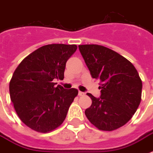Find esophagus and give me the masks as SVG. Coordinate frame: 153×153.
I'll list each match as a JSON object with an SVG mask.
<instances>
[{
  "label": "esophagus",
  "instance_id": "34e87169",
  "mask_svg": "<svg viewBox=\"0 0 153 153\" xmlns=\"http://www.w3.org/2000/svg\"><path fill=\"white\" fill-rule=\"evenodd\" d=\"M79 96H83V95H85V93H84V92H82V91H79Z\"/></svg>",
  "mask_w": 153,
  "mask_h": 153
}]
</instances>
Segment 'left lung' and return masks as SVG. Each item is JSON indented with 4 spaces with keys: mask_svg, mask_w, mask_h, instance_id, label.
<instances>
[{
    "mask_svg": "<svg viewBox=\"0 0 153 153\" xmlns=\"http://www.w3.org/2000/svg\"><path fill=\"white\" fill-rule=\"evenodd\" d=\"M79 48L92 78L102 82L99 98L87 94L92 104L85 114L98 129L115 130L132 118L140 105L142 82L139 74L128 59L105 47L86 44Z\"/></svg>",
    "mask_w": 153,
    "mask_h": 153,
    "instance_id": "1",
    "label": "left lung"
}]
</instances>
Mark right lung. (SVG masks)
Listing matches in <instances>:
<instances>
[{
    "label": "right lung",
    "instance_id": "1",
    "mask_svg": "<svg viewBox=\"0 0 153 153\" xmlns=\"http://www.w3.org/2000/svg\"><path fill=\"white\" fill-rule=\"evenodd\" d=\"M76 45L48 44L22 60L9 82V93L22 122L39 133H48L66 118L78 90H65L53 82L64 78L66 62Z\"/></svg>",
    "mask_w": 153,
    "mask_h": 153
}]
</instances>
